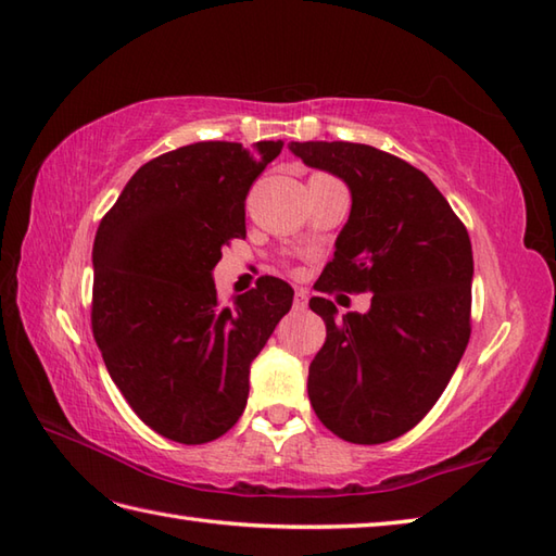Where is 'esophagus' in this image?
Instances as JSON below:
<instances>
[{
    "label": "esophagus",
    "instance_id": "esophagus-1",
    "mask_svg": "<svg viewBox=\"0 0 556 556\" xmlns=\"http://www.w3.org/2000/svg\"><path fill=\"white\" fill-rule=\"evenodd\" d=\"M294 309L298 312H304L306 309V304H309V292H306L304 288H298L294 290Z\"/></svg>",
    "mask_w": 556,
    "mask_h": 556
}]
</instances>
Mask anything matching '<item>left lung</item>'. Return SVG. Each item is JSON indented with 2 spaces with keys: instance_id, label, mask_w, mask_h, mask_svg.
I'll return each instance as SVG.
<instances>
[{
  "instance_id": "left-lung-1",
  "label": "left lung",
  "mask_w": 556,
  "mask_h": 556,
  "mask_svg": "<svg viewBox=\"0 0 556 556\" xmlns=\"http://www.w3.org/2000/svg\"><path fill=\"white\" fill-rule=\"evenodd\" d=\"M304 164L350 185L352 212L318 292H374L371 309L326 320L309 400L330 433L354 445L404 435L433 409L471 338L468 230L424 170L356 142H290Z\"/></svg>"
}]
</instances>
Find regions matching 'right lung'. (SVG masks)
Masks as SVG:
<instances>
[{
  "label": "right lung",
  "instance_id": "add662e5",
  "mask_svg": "<svg viewBox=\"0 0 556 556\" xmlns=\"http://www.w3.org/2000/svg\"><path fill=\"white\" fill-rule=\"evenodd\" d=\"M282 142H194L138 168L92 247V336L130 409L154 433L204 445L238 424L250 364L292 288L264 276L220 304L212 270L244 238V200Z\"/></svg>",
  "mask_w": 556,
  "mask_h": 556
}]
</instances>
